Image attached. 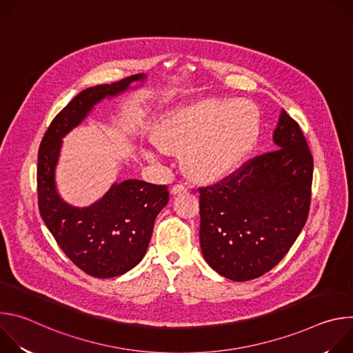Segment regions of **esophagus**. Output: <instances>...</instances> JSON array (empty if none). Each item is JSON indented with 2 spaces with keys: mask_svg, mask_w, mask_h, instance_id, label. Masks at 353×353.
Instances as JSON below:
<instances>
[{
  "mask_svg": "<svg viewBox=\"0 0 353 353\" xmlns=\"http://www.w3.org/2000/svg\"><path fill=\"white\" fill-rule=\"evenodd\" d=\"M185 191H187V188L183 184H174L170 190V194L177 195V194H181V192H185Z\"/></svg>",
  "mask_w": 353,
  "mask_h": 353,
  "instance_id": "34e87169",
  "label": "esophagus"
}]
</instances>
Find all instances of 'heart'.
I'll list each match as a JSON object with an SVG mask.
<instances>
[{
  "instance_id": "b5f03b06",
  "label": "heart",
  "mask_w": 353,
  "mask_h": 353,
  "mask_svg": "<svg viewBox=\"0 0 353 353\" xmlns=\"http://www.w3.org/2000/svg\"><path fill=\"white\" fill-rule=\"evenodd\" d=\"M259 108L239 99H201L168 110L155 128L159 148L183 152L195 181L214 184L236 173L260 139ZM154 159L152 152L145 154Z\"/></svg>"
}]
</instances>
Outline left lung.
<instances>
[{"label": "left lung", "mask_w": 353, "mask_h": 353, "mask_svg": "<svg viewBox=\"0 0 353 353\" xmlns=\"http://www.w3.org/2000/svg\"><path fill=\"white\" fill-rule=\"evenodd\" d=\"M272 139L276 150L199 188L201 251L214 271L236 282L272 270L307 221L313 157L306 138L282 110Z\"/></svg>", "instance_id": "left-lung-1"}]
</instances>
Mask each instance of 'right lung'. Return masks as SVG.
I'll return each mask as SVG.
<instances>
[{
  "mask_svg": "<svg viewBox=\"0 0 353 353\" xmlns=\"http://www.w3.org/2000/svg\"><path fill=\"white\" fill-rule=\"evenodd\" d=\"M146 74H137L97 85L78 93L56 116L46 131L37 158V194L40 215L65 256L94 278L123 275L141 263L152 236L158 214L169 203L166 185L141 180L113 183L93 204L74 207L61 198L56 184L63 138L78 127L105 99L143 82Z\"/></svg>",
  "mask_w": 353,
  "mask_h": 353,
  "instance_id": "add662e5",
  "label": "right lung"
}]
</instances>
